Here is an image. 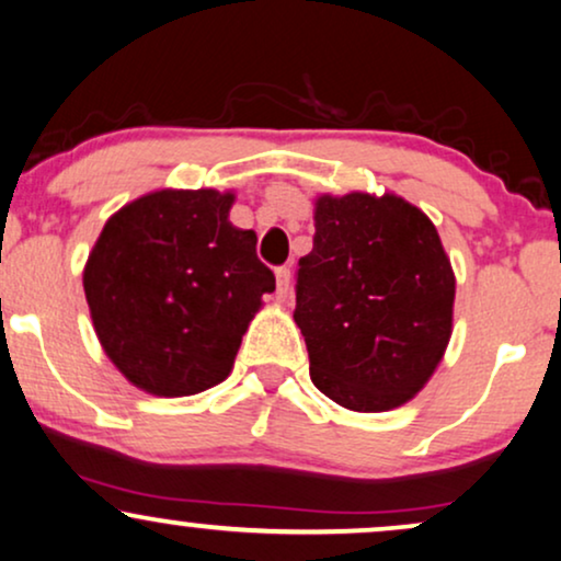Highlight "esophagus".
<instances>
[{"label": "esophagus", "mask_w": 561, "mask_h": 561, "mask_svg": "<svg viewBox=\"0 0 561 561\" xmlns=\"http://www.w3.org/2000/svg\"><path fill=\"white\" fill-rule=\"evenodd\" d=\"M289 285H293V272L287 266H279L276 268V297L279 300H285L289 295Z\"/></svg>", "instance_id": "1"}]
</instances>
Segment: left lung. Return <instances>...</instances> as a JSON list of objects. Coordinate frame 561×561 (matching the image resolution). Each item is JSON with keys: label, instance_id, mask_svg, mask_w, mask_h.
Listing matches in <instances>:
<instances>
[{"label": "left lung", "instance_id": "obj_1", "mask_svg": "<svg viewBox=\"0 0 561 561\" xmlns=\"http://www.w3.org/2000/svg\"><path fill=\"white\" fill-rule=\"evenodd\" d=\"M300 259L295 323L310 380L352 411H388L422 391L453 333L456 274L432 219L396 194L318 196Z\"/></svg>", "mask_w": 561, "mask_h": 561}]
</instances>
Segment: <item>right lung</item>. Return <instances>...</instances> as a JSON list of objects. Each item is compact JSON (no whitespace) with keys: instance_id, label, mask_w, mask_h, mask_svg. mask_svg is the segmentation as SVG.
<instances>
[{"instance_id":"right-lung-1","label":"right lung","mask_w":561,"mask_h":561,"mask_svg":"<svg viewBox=\"0 0 561 561\" xmlns=\"http://www.w3.org/2000/svg\"><path fill=\"white\" fill-rule=\"evenodd\" d=\"M236 194L162 188L118 209L82 285L92 325L124 378L154 396L202 393L228 378L274 274L256 232L230 222Z\"/></svg>"}]
</instances>
